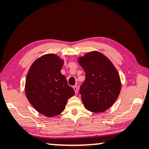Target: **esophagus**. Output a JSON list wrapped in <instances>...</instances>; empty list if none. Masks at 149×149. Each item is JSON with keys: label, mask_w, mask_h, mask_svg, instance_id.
<instances>
[{"label": "esophagus", "mask_w": 149, "mask_h": 149, "mask_svg": "<svg viewBox=\"0 0 149 149\" xmlns=\"http://www.w3.org/2000/svg\"><path fill=\"white\" fill-rule=\"evenodd\" d=\"M73 89H74L75 93L77 94V93H78V88H77V86H73Z\"/></svg>", "instance_id": "obj_1"}]
</instances>
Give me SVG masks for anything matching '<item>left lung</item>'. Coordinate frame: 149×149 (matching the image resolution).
<instances>
[{
  "label": "left lung",
  "mask_w": 149,
  "mask_h": 149,
  "mask_svg": "<svg viewBox=\"0 0 149 149\" xmlns=\"http://www.w3.org/2000/svg\"><path fill=\"white\" fill-rule=\"evenodd\" d=\"M85 72L79 93L85 109L93 113L107 111L115 103L121 83L117 69L109 58L96 51L79 58Z\"/></svg>",
  "instance_id": "obj_1"
}]
</instances>
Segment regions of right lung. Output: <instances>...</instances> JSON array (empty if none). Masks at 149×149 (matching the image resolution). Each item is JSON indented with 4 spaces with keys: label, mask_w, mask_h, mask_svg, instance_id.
<instances>
[{
    "label": "right lung",
    "mask_w": 149,
    "mask_h": 149,
    "mask_svg": "<svg viewBox=\"0 0 149 149\" xmlns=\"http://www.w3.org/2000/svg\"><path fill=\"white\" fill-rule=\"evenodd\" d=\"M64 60L54 54L36 60L26 76L25 92L31 105L42 115L54 117L62 113L67 100L74 95L61 73Z\"/></svg>",
    "instance_id": "right-lung-1"
}]
</instances>
